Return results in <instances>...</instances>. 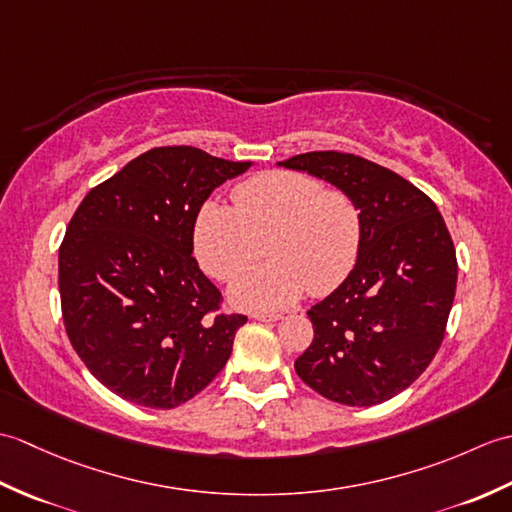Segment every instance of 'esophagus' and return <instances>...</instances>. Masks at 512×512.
<instances>
[{"label": "esophagus", "instance_id": "1", "mask_svg": "<svg viewBox=\"0 0 512 512\" xmlns=\"http://www.w3.org/2000/svg\"><path fill=\"white\" fill-rule=\"evenodd\" d=\"M253 319L255 321H262V323H275L281 319V314L275 312H253Z\"/></svg>", "mask_w": 512, "mask_h": 512}]
</instances>
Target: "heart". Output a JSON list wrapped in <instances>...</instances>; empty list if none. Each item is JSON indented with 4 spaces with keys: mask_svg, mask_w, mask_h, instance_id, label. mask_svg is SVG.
Listing matches in <instances>:
<instances>
[{
    "mask_svg": "<svg viewBox=\"0 0 512 512\" xmlns=\"http://www.w3.org/2000/svg\"><path fill=\"white\" fill-rule=\"evenodd\" d=\"M228 297L244 310H275L306 292L325 297L352 273L363 244V215L350 193L325 189L301 171H266L237 184L233 206L206 200L193 224V253L206 275L231 279Z\"/></svg>",
    "mask_w": 512,
    "mask_h": 512,
    "instance_id": "obj_1",
    "label": "heart"
}]
</instances>
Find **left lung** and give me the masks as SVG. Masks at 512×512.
I'll list each match as a JSON object with an SVG mask.
<instances>
[{
    "label": "left lung",
    "mask_w": 512,
    "mask_h": 512,
    "mask_svg": "<svg viewBox=\"0 0 512 512\" xmlns=\"http://www.w3.org/2000/svg\"><path fill=\"white\" fill-rule=\"evenodd\" d=\"M279 165L350 193L363 215L354 270L308 310L314 339L297 374L347 407L394 398L429 367L447 330L458 284L449 228L429 195L361 156L308 151Z\"/></svg>",
    "instance_id": "obj_1"
}]
</instances>
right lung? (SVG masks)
Returning <instances> with one entry per match:
<instances>
[{
    "mask_svg": "<svg viewBox=\"0 0 512 512\" xmlns=\"http://www.w3.org/2000/svg\"><path fill=\"white\" fill-rule=\"evenodd\" d=\"M250 162L156 147L85 195L59 248L68 339L96 380L134 405L173 409L222 372L244 314L193 257L200 206Z\"/></svg>",
    "mask_w": 512,
    "mask_h": 512,
    "instance_id": "right-lung-1",
    "label": "right lung"
}]
</instances>
